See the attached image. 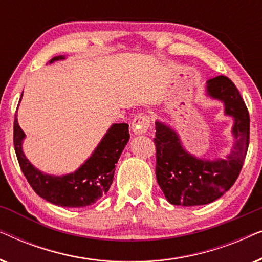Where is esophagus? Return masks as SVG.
Listing matches in <instances>:
<instances>
[{
	"label": "esophagus",
	"instance_id": "34e87169",
	"mask_svg": "<svg viewBox=\"0 0 262 262\" xmlns=\"http://www.w3.org/2000/svg\"><path fill=\"white\" fill-rule=\"evenodd\" d=\"M151 126V118L148 114H138L135 117L134 121H132V131L136 135H142L148 132V130Z\"/></svg>",
	"mask_w": 262,
	"mask_h": 262
}]
</instances>
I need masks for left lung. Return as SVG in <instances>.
<instances>
[{"instance_id":"1","label":"left lung","mask_w":262,"mask_h":262,"mask_svg":"<svg viewBox=\"0 0 262 262\" xmlns=\"http://www.w3.org/2000/svg\"><path fill=\"white\" fill-rule=\"evenodd\" d=\"M211 98L224 102L225 114L234 117V150L225 160L205 161L182 148L177 132L156 121V178L173 205H205L221 198L238 178L249 145V113L238 89L230 78L217 76L207 81Z\"/></svg>"}]
</instances>
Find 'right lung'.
<instances>
[{"mask_svg": "<svg viewBox=\"0 0 262 262\" xmlns=\"http://www.w3.org/2000/svg\"><path fill=\"white\" fill-rule=\"evenodd\" d=\"M58 59H64V56L55 57L50 63ZM24 138L25 134L17 123L15 114L14 149L21 170L34 192L55 205L84 207L96 203L108 192L113 182L116 163L127 144L130 134L127 124H113L92 156L76 171L63 177L44 174L32 166L21 146Z\"/></svg>", "mask_w": 262, "mask_h": 262, "instance_id": "1", "label": "right lung"}]
</instances>
